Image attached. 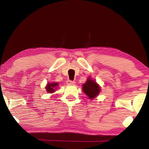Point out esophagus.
Returning <instances> with one entry per match:
<instances>
[{
    "instance_id": "esophagus-1",
    "label": "esophagus",
    "mask_w": 149,
    "mask_h": 149,
    "mask_svg": "<svg viewBox=\"0 0 149 149\" xmlns=\"http://www.w3.org/2000/svg\"><path fill=\"white\" fill-rule=\"evenodd\" d=\"M66 84L68 85H74V84H75V81H71V80H68L66 81Z\"/></svg>"
}]
</instances>
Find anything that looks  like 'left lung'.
Wrapping results in <instances>:
<instances>
[{
	"label": "left lung",
	"instance_id": "left-lung-1",
	"mask_svg": "<svg viewBox=\"0 0 149 149\" xmlns=\"http://www.w3.org/2000/svg\"><path fill=\"white\" fill-rule=\"evenodd\" d=\"M83 91L91 100L97 97L100 91V87L94 80L88 78L86 82L83 85Z\"/></svg>",
	"mask_w": 149,
	"mask_h": 149
}]
</instances>
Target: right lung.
<instances>
[{
    "mask_svg": "<svg viewBox=\"0 0 149 149\" xmlns=\"http://www.w3.org/2000/svg\"><path fill=\"white\" fill-rule=\"evenodd\" d=\"M58 85V83H49L46 86V87H45V89H46L48 93H51L55 91V90L56 89Z\"/></svg>",
    "mask_w": 149,
    "mask_h": 149,
    "instance_id": "obj_1",
    "label": "right lung"
}]
</instances>
